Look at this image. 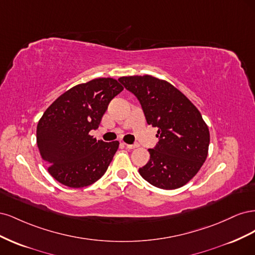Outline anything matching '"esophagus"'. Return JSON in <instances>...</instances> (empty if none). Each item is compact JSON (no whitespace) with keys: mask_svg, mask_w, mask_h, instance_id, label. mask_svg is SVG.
Masks as SVG:
<instances>
[{"mask_svg":"<svg viewBox=\"0 0 255 255\" xmlns=\"http://www.w3.org/2000/svg\"><path fill=\"white\" fill-rule=\"evenodd\" d=\"M123 145H125L127 149H134L137 146V144H128V143H123Z\"/></svg>","mask_w":255,"mask_h":255,"instance_id":"1","label":"esophagus"}]
</instances>
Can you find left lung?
<instances>
[{"mask_svg": "<svg viewBox=\"0 0 255 255\" xmlns=\"http://www.w3.org/2000/svg\"><path fill=\"white\" fill-rule=\"evenodd\" d=\"M137 98L148 125L157 128L158 142L149 149L150 159L139 174L161 189H176L202 167L210 132L197 107L171 84L151 75L118 80Z\"/></svg>", "mask_w": 255, "mask_h": 255, "instance_id": "obj_1", "label": "left lung"}]
</instances>
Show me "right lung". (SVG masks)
I'll list each match as a JSON object with an SVG mask.
<instances>
[{
  "label": "right lung",
  "instance_id": "1",
  "mask_svg": "<svg viewBox=\"0 0 255 255\" xmlns=\"http://www.w3.org/2000/svg\"><path fill=\"white\" fill-rule=\"evenodd\" d=\"M122 90L114 79H95L69 89L43 113L37 145L56 181L81 188L106 172L119 142L97 140L89 132L99 128L110 102Z\"/></svg>",
  "mask_w": 255,
  "mask_h": 255
}]
</instances>
